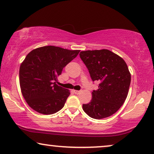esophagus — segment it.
I'll return each mask as SVG.
<instances>
[{"instance_id": "esophagus-1", "label": "esophagus", "mask_w": 154, "mask_h": 154, "mask_svg": "<svg viewBox=\"0 0 154 154\" xmlns=\"http://www.w3.org/2000/svg\"><path fill=\"white\" fill-rule=\"evenodd\" d=\"M73 92H74V93H75V94H79V93H80V91H79V90H73Z\"/></svg>"}]
</instances>
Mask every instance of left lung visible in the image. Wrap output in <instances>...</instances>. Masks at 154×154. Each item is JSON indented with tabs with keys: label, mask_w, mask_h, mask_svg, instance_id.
Masks as SVG:
<instances>
[{
	"label": "left lung",
	"mask_w": 154,
	"mask_h": 154,
	"mask_svg": "<svg viewBox=\"0 0 154 154\" xmlns=\"http://www.w3.org/2000/svg\"><path fill=\"white\" fill-rule=\"evenodd\" d=\"M80 57L92 81L100 82L98 89L83 109L92 119H102L115 113L123 104L129 90L131 75L123 58L110 50H86Z\"/></svg>",
	"instance_id": "left-lung-1"
}]
</instances>
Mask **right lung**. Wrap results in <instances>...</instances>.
<instances>
[{"label":"right lung","instance_id":"right-lung-1","mask_svg":"<svg viewBox=\"0 0 154 154\" xmlns=\"http://www.w3.org/2000/svg\"><path fill=\"white\" fill-rule=\"evenodd\" d=\"M79 52L50 45L36 48L27 54L20 68V84L31 108L50 115L64 107L70 92L57 85V76Z\"/></svg>","mask_w":154,"mask_h":154}]
</instances>
